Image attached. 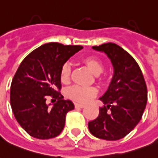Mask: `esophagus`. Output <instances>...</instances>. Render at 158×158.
I'll return each instance as SVG.
<instances>
[{"label":"esophagus","mask_w":158,"mask_h":158,"mask_svg":"<svg viewBox=\"0 0 158 158\" xmlns=\"http://www.w3.org/2000/svg\"><path fill=\"white\" fill-rule=\"evenodd\" d=\"M85 106L84 104H80V103H76L75 104V107H77V108H83Z\"/></svg>","instance_id":"esophagus-1"}]
</instances>
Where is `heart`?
Returning a JSON list of instances; mask_svg holds the SVG:
<instances>
[{
    "mask_svg": "<svg viewBox=\"0 0 158 158\" xmlns=\"http://www.w3.org/2000/svg\"><path fill=\"white\" fill-rule=\"evenodd\" d=\"M81 62L89 69L94 75H99L103 71V63L101 59L94 56H85L81 59ZM71 75V67L68 63H65L62 65L60 69V80L62 83L68 84L70 81ZM97 90L93 87H80L73 86L67 90V96L70 100L76 102L84 103L89 102L96 94Z\"/></svg>",
    "mask_w": 158,
    "mask_h": 158,
    "instance_id": "obj_1",
    "label": "heart"
}]
</instances>
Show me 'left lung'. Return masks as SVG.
Segmentation results:
<instances>
[{
	"instance_id": "1",
	"label": "left lung",
	"mask_w": 158,
	"mask_h": 158,
	"mask_svg": "<svg viewBox=\"0 0 158 158\" xmlns=\"http://www.w3.org/2000/svg\"><path fill=\"white\" fill-rule=\"evenodd\" d=\"M106 53L114 66L109 88L100 100L104 106L95 119L89 122L91 134L98 139L118 140L134 129L147 103V87L138 63L114 43L92 47Z\"/></svg>"
}]
</instances>
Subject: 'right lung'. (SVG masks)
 <instances>
[{
    "label": "right lung",
    "instance_id": "add662e5",
    "mask_svg": "<svg viewBox=\"0 0 158 158\" xmlns=\"http://www.w3.org/2000/svg\"><path fill=\"white\" fill-rule=\"evenodd\" d=\"M81 45L48 43L27 55L11 83L10 104L16 120L27 133L39 139L55 138L63 131L65 117L74 104L61 94L60 69ZM47 96L57 100L52 109Z\"/></svg>",
    "mask_w": 158,
    "mask_h": 158
}]
</instances>
